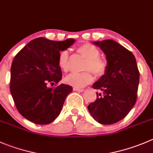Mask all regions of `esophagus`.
Returning a JSON list of instances; mask_svg holds the SVG:
<instances>
[{
  "label": "esophagus",
  "mask_w": 153,
  "mask_h": 153,
  "mask_svg": "<svg viewBox=\"0 0 153 153\" xmlns=\"http://www.w3.org/2000/svg\"><path fill=\"white\" fill-rule=\"evenodd\" d=\"M73 90H75V91H78V92H83L84 91V89L82 88H78V87H74Z\"/></svg>",
  "instance_id": "esophagus-1"
}]
</instances>
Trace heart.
<instances>
[{"instance_id":"obj_1","label":"heart","mask_w":153,"mask_h":153,"mask_svg":"<svg viewBox=\"0 0 153 153\" xmlns=\"http://www.w3.org/2000/svg\"><path fill=\"white\" fill-rule=\"evenodd\" d=\"M77 52L86 59L83 66L84 72L80 73H71L66 77L65 82L75 87H82L90 84L93 81L91 71L99 78L106 73L108 62L99 57L100 51L91 43H84L77 48ZM57 63L63 72H67L69 69V57L67 51H60L57 59Z\"/></svg>"}]
</instances>
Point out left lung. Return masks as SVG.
Returning <instances> with one entry per match:
<instances>
[{"mask_svg":"<svg viewBox=\"0 0 153 153\" xmlns=\"http://www.w3.org/2000/svg\"><path fill=\"white\" fill-rule=\"evenodd\" d=\"M106 55L107 72L93 85L102 90L88 105L96 121L104 125L119 122L129 113L137 97L140 72L134 54L111 39L94 42Z\"/></svg>","mask_w":153,"mask_h":153,"instance_id":"8db88e82","label":"left lung"}]
</instances>
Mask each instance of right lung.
<instances>
[{
	"label": "right lung",
	"mask_w": 153,
	"mask_h": 153,
	"mask_svg": "<svg viewBox=\"0 0 153 153\" xmlns=\"http://www.w3.org/2000/svg\"><path fill=\"white\" fill-rule=\"evenodd\" d=\"M74 42L73 39L59 42L39 37L27 44L13 59L10 93L19 112L28 120L46 125L59 116L72 87L59 84L62 72L57 59L60 51ZM48 83L56 87L48 88Z\"/></svg>",
	"instance_id": "1"
}]
</instances>
